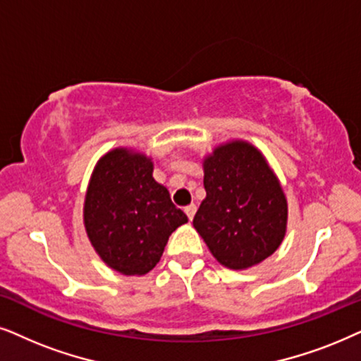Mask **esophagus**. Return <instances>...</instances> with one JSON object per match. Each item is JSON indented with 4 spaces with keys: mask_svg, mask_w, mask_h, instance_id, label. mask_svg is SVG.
Returning <instances> with one entry per match:
<instances>
[{
    "mask_svg": "<svg viewBox=\"0 0 361 361\" xmlns=\"http://www.w3.org/2000/svg\"><path fill=\"white\" fill-rule=\"evenodd\" d=\"M195 213H196V206L195 204H190V206H186V208H185V214L188 216L190 221L195 218Z\"/></svg>",
    "mask_w": 361,
    "mask_h": 361,
    "instance_id": "1",
    "label": "esophagus"
}]
</instances>
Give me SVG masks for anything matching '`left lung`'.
I'll list each match as a JSON object with an SVG mask.
<instances>
[{"label": "left lung", "mask_w": 361, "mask_h": 361, "mask_svg": "<svg viewBox=\"0 0 361 361\" xmlns=\"http://www.w3.org/2000/svg\"><path fill=\"white\" fill-rule=\"evenodd\" d=\"M206 198L193 224L223 266L246 269L279 247L287 201L264 157L246 142L221 145L204 160Z\"/></svg>", "instance_id": "left-lung-1"}]
</instances>
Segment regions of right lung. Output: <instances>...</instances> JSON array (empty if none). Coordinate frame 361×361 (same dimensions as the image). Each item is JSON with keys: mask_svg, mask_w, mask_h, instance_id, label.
<instances>
[{"mask_svg": "<svg viewBox=\"0 0 361 361\" xmlns=\"http://www.w3.org/2000/svg\"><path fill=\"white\" fill-rule=\"evenodd\" d=\"M152 173L150 158L115 148L97 163L85 196L90 243L105 264L125 276L152 271L170 234L188 221Z\"/></svg>", "mask_w": 361, "mask_h": 361, "instance_id": "obj_1", "label": "right lung"}]
</instances>
